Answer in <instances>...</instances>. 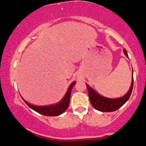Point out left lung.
I'll return each mask as SVG.
<instances>
[{"mask_svg":"<svg viewBox=\"0 0 146 146\" xmlns=\"http://www.w3.org/2000/svg\"><path fill=\"white\" fill-rule=\"evenodd\" d=\"M123 51L125 56L128 58L126 50L124 48ZM132 72V76L131 85H130L128 91L123 96L118 98H108L102 96L99 94L98 92L95 91L93 88H91L89 85L86 84L87 88H88L90 104L95 109L101 112H113L121 108L122 106L128 101L129 98L130 97V95H131L132 87H133V71Z\"/></svg>","mask_w":146,"mask_h":146,"instance_id":"1","label":"left lung"}]
</instances>
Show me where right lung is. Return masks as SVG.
<instances>
[{"mask_svg": "<svg viewBox=\"0 0 146 146\" xmlns=\"http://www.w3.org/2000/svg\"><path fill=\"white\" fill-rule=\"evenodd\" d=\"M75 83H76V82H73L70 84V86H68L67 91L66 92L63 98L59 102L56 104H53L46 106H36L31 104L27 102L26 100H25L23 98V97H22V98H23V100H24L26 104L29 108L35 110L37 113L41 114L42 115H45V116H58V115L62 114L64 112L66 111V110L67 109L68 105H69L72 88L75 84Z\"/></svg>", "mask_w": 146, "mask_h": 146, "instance_id": "right-lung-1", "label": "right lung"}]
</instances>
